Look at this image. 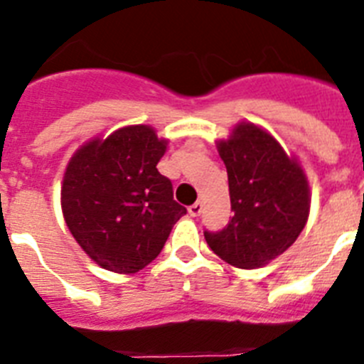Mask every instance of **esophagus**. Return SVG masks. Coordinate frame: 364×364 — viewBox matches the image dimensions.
<instances>
[{
	"label": "esophagus",
	"mask_w": 364,
	"mask_h": 364,
	"mask_svg": "<svg viewBox=\"0 0 364 364\" xmlns=\"http://www.w3.org/2000/svg\"><path fill=\"white\" fill-rule=\"evenodd\" d=\"M188 213L191 215V217H198V215L202 213V202H195L193 205H189Z\"/></svg>",
	"instance_id": "1"
}]
</instances>
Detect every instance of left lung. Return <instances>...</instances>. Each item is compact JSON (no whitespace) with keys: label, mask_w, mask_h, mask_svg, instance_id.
Wrapping results in <instances>:
<instances>
[{"label":"left lung","mask_w":364,"mask_h":364,"mask_svg":"<svg viewBox=\"0 0 364 364\" xmlns=\"http://www.w3.org/2000/svg\"><path fill=\"white\" fill-rule=\"evenodd\" d=\"M228 169L233 217L205 242L224 262L262 268L297 240L310 217L311 193L301 160L284 151L268 129L239 122L217 140Z\"/></svg>","instance_id":"8db88e82"}]
</instances>
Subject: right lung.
<instances>
[{
  "mask_svg": "<svg viewBox=\"0 0 364 364\" xmlns=\"http://www.w3.org/2000/svg\"><path fill=\"white\" fill-rule=\"evenodd\" d=\"M151 125H124L87 140L69 159L62 213L74 240L96 264L131 275L162 252L186 208L173 200L156 164L167 151Z\"/></svg>",
  "mask_w": 364,
  "mask_h": 364,
  "instance_id": "add662e5",
  "label": "right lung"
}]
</instances>
